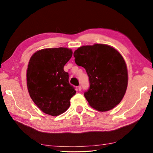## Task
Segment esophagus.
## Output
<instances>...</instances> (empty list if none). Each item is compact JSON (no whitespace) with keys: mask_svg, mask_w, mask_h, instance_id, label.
Instances as JSON below:
<instances>
[{"mask_svg":"<svg viewBox=\"0 0 153 153\" xmlns=\"http://www.w3.org/2000/svg\"><path fill=\"white\" fill-rule=\"evenodd\" d=\"M82 86H78V90H79V91H82Z\"/></svg>","mask_w":153,"mask_h":153,"instance_id":"34e87169","label":"esophagus"}]
</instances>
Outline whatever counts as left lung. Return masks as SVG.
I'll return each mask as SVG.
<instances>
[{
    "mask_svg": "<svg viewBox=\"0 0 153 153\" xmlns=\"http://www.w3.org/2000/svg\"><path fill=\"white\" fill-rule=\"evenodd\" d=\"M77 66L85 68L90 87L84 93L89 105L100 112L112 109L121 102L128 87V75L123 58L105 44L86 45L74 53Z\"/></svg>",
    "mask_w": 153,
    "mask_h": 153,
    "instance_id": "8db88e82",
    "label": "left lung"
}]
</instances>
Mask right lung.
Returning a JSON list of instances; mask_svg holds the SVG:
<instances>
[{
	"instance_id": "obj_1",
	"label": "right lung",
	"mask_w": 153,
	"mask_h": 153,
	"mask_svg": "<svg viewBox=\"0 0 153 153\" xmlns=\"http://www.w3.org/2000/svg\"><path fill=\"white\" fill-rule=\"evenodd\" d=\"M70 48H44L29 62L27 86L31 99L42 112L56 116L66 112L76 91L64 66L72 56Z\"/></svg>"
}]
</instances>
